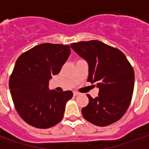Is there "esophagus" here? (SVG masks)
Segmentation results:
<instances>
[{"instance_id": "esophagus-1", "label": "esophagus", "mask_w": 149, "mask_h": 149, "mask_svg": "<svg viewBox=\"0 0 149 149\" xmlns=\"http://www.w3.org/2000/svg\"><path fill=\"white\" fill-rule=\"evenodd\" d=\"M79 93H78V92H73V95H74V96H77V95H79Z\"/></svg>"}]
</instances>
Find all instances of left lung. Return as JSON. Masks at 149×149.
<instances>
[{"label":"left lung","instance_id":"left-lung-1","mask_svg":"<svg viewBox=\"0 0 149 149\" xmlns=\"http://www.w3.org/2000/svg\"><path fill=\"white\" fill-rule=\"evenodd\" d=\"M70 46L88 64V81L99 88L98 97L88 95L89 102L81 110L84 118L100 127L115 123L131 103L135 80L131 64L120 50L99 40Z\"/></svg>","mask_w":149,"mask_h":149}]
</instances>
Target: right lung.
Instances as JSON below:
<instances>
[{"instance_id":"add662e5","label":"right lung","mask_w":149,"mask_h":149,"mask_svg":"<svg viewBox=\"0 0 149 149\" xmlns=\"http://www.w3.org/2000/svg\"><path fill=\"white\" fill-rule=\"evenodd\" d=\"M69 45L45 43L22 53L9 78V88L18 114L27 124L49 128L64 116L72 91L49 90V81L68 60Z\"/></svg>"}]
</instances>
